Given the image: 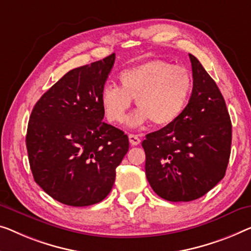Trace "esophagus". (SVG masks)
Wrapping results in <instances>:
<instances>
[{
  "label": "esophagus",
  "mask_w": 251,
  "mask_h": 251,
  "mask_svg": "<svg viewBox=\"0 0 251 251\" xmlns=\"http://www.w3.org/2000/svg\"><path fill=\"white\" fill-rule=\"evenodd\" d=\"M128 138H129L130 145H133V147H135V145H138V144L141 143L140 137H138L137 135H134V134H129Z\"/></svg>",
  "instance_id": "obj_1"
}]
</instances>
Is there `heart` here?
Returning <instances> with one entry per match:
<instances>
[{"mask_svg": "<svg viewBox=\"0 0 251 251\" xmlns=\"http://www.w3.org/2000/svg\"><path fill=\"white\" fill-rule=\"evenodd\" d=\"M121 88L106 84L100 93V102L107 119L122 124L136 99L140 108L128 121L130 127L150 121L155 126H168L184 113L193 92V75L188 69L166 59H150L122 71Z\"/></svg>", "mask_w": 251, "mask_h": 251, "instance_id": "b5f03b06", "label": "heart"}]
</instances>
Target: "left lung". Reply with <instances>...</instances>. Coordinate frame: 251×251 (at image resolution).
<instances>
[{
	"label": "left lung",
	"instance_id": "left-lung-1",
	"mask_svg": "<svg viewBox=\"0 0 251 251\" xmlns=\"http://www.w3.org/2000/svg\"><path fill=\"white\" fill-rule=\"evenodd\" d=\"M193 92L177 121L142 142L145 175L156 195L169 201H190L209 192L226 175L232 125L214 80L189 54Z\"/></svg>",
	"mask_w": 251,
	"mask_h": 251
}]
</instances>
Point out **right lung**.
Masks as SVG:
<instances>
[{
	"mask_svg": "<svg viewBox=\"0 0 251 251\" xmlns=\"http://www.w3.org/2000/svg\"><path fill=\"white\" fill-rule=\"evenodd\" d=\"M115 54L67 72L45 92L30 115L25 144L33 179L70 206L101 201L128 151L126 134L102 122L100 93Z\"/></svg>",
	"mask_w": 251,
	"mask_h": 251,
	"instance_id": "add662e5",
	"label": "right lung"
}]
</instances>
